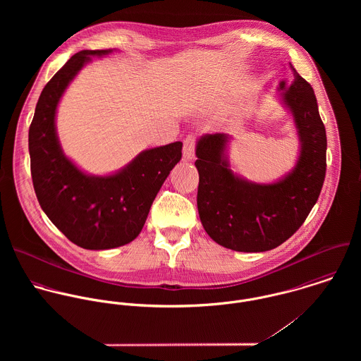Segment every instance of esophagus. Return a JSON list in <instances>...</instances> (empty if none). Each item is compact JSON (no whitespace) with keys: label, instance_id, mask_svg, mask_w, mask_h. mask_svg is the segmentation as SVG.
<instances>
[{"label":"esophagus","instance_id":"obj_1","mask_svg":"<svg viewBox=\"0 0 361 361\" xmlns=\"http://www.w3.org/2000/svg\"><path fill=\"white\" fill-rule=\"evenodd\" d=\"M195 158V137L188 136L183 142V159L192 161Z\"/></svg>","mask_w":361,"mask_h":361}]
</instances>
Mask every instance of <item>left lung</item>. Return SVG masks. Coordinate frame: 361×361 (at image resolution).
I'll use <instances>...</instances> for the list:
<instances>
[{
  "label": "left lung",
  "instance_id": "obj_1",
  "mask_svg": "<svg viewBox=\"0 0 361 361\" xmlns=\"http://www.w3.org/2000/svg\"><path fill=\"white\" fill-rule=\"evenodd\" d=\"M293 71L279 82L276 99L289 112L299 140L295 165L274 182H253L233 171L231 135H203L196 143L197 208L218 245L245 253L267 252L288 240L317 203L326 169V133L312 87Z\"/></svg>",
  "mask_w": 361,
  "mask_h": 361
}]
</instances>
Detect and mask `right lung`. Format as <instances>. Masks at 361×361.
<instances>
[{"instance_id": "add662e5", "label": "right lung", "mask_w": 361, "mask_h": 361, "mask_svg": "<svg viewBox=\"0 0 361 361\" xmlns=\"http://www.w3.org/2000/svg\"><path fill=\"white\" fill-rule=\"evenodd\" d=\"M108 50L76 52L43 89L29 129L32 179L52 224L75 245L106 250L130 243L142 232L150 207L172 168L182 142L143 150L121 169L93 175L65 154L56 133V111L78 73Z\"/></svg>"}]
</instances>
